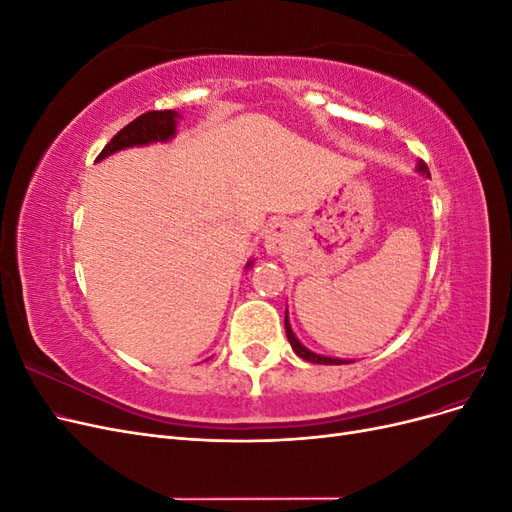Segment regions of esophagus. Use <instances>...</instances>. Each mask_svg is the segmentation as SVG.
<instances>
[{"mask_svg": "<svg viewBox=\"0 0 512 512\" xmlns=\"http://www.w3.org/2000/svg\"><path fill=\"white\" fill-rule=\"evenodd\" d=\"M288 243V224L282 220H275L265 228V245L271 254H277L284 250Z\"/></svg>", "mask_w": 512, "mask_h": 512, "instance_id": "1", "label": "esophagus"}]
</instances>
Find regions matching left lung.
I'll use <instances>...</instances> for the list:
<instances>
[{
	"label": "left lung",
	"mask_w": 512,
	"mask_h": 512,
	"mask_svg": "<svg viewBox=\"0 0 512 512\" xmlns=\"http://www.w3.org/2000/svg\"><path fill=\"white\" fill-rule=\"evenodd\" d=\"M418 170H421V173H425V175L429 177V168H427L425 162H418ZM284 324H286L288 342H290L292 350L301 356V359H305V361H309V363H318V365H342V363H346V361H342V359H331V356H320V354H316V352H312V350H307V348L299 342V339L294 337V333H292V329H290L288 316H286Z\"/></svg>",
	"instance_id": "left-lung-1"
}]
</instances>
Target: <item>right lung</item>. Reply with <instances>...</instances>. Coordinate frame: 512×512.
Returning a JSON list of instances; mask_svg holds the SVG:
<instances>
[{
	"label": "right lung",
	"instance_id": "right-lung-1",
	"mask_svg": "<svg viewBox=\"0 0 512 512\" xmlns=\"http://www.w3.org/2000/svg\"><path fill=\"white\" fill-rule=\"evenodd\" d=\"M179 115L175 111H149L143 113L141 117H136L130 121L126 128L119 130L111 143H108L102 151L98 160L111 156V153L126 149V147H136V145H147V143H158V141H168L170 136H175V126Z\"/></svg>",
	"mask_w": 512,
	"mask_h": 512
}]
</instances>
